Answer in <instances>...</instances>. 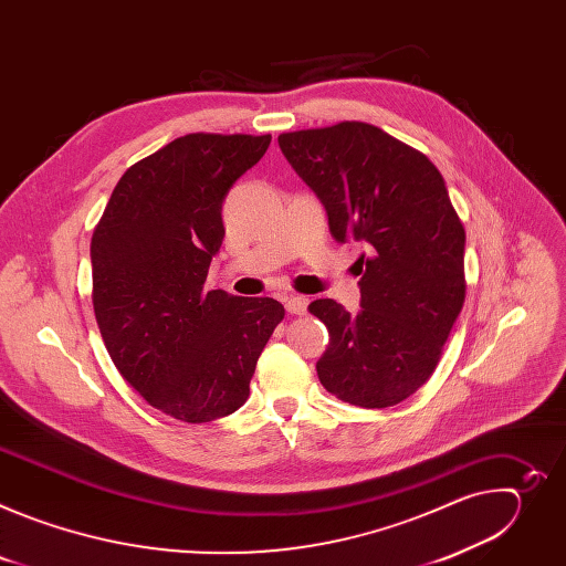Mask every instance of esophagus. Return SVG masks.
Returning <instances> with one entry per match:
<instances>
[{
    "mask_svg": "<svg viewBox=\"0 0 566 566\" xmlns=\"http://www.w3.org/2000/svg\"><path fill=\"white\" fill-rule=\"evenodd\" d=\"M284 306L293 315H304L306 306H308V297H304V295H286L284 297Z\"/></svg>",
    "mask_w": 566,
    "mask_h": 566,
    "instance_id": "obj_1",
    "label": "esophagus"
}]
</instances>
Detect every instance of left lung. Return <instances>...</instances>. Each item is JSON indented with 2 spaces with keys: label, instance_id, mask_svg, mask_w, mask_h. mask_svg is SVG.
<instances>
[{
  "label": "left lung",
  "instance_id": "1",
  "mask_svg": "<svg viewBox=\"0 0 566 566\" xmlns=\"http://www.w3.org/2000/svg\"><path fill=\"white\" fill-rule=\"evenodd\" d=\"M336 241H360V311L315 300L329 329L317 378L358 408H389L437 369L465 300V230L441 172L380 127L345 120L277 136Z\"/></svg>",
  "mask_w": 566,
  "mask_h": 566
}]
</instances>
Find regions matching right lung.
<instances>
[{"mask_svg": "<svg viewBox=\"0 0 566 566\" xmlns=\"http://www.w3.org/2000/svg\"><path fill=\"white\" fill-rule=\"evenodd\" d=\"M271 134H188L134 164L92 237L94 313L120 376L186 423L232 415L284 317L273 297L206 291L221 203Z\"/></svg>", "mask_w": 566, "mask_h": 566, "instance_id": "right-lung-1", "label": "right lung"}]
</instances>
